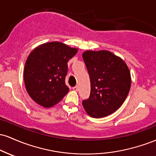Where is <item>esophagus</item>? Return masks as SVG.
<instances>
[{
	"mask_svg": "<svg viewBox=\"0 0 156 156\" xmlns=\"http://www.w3.org/2000/svg\"><path fill=\"white\" fill-rule=\"evenodd\" d=\"M73 90H74V91H76V92H77V91L78 90V86H76V87H73Z\"/></svg>",
	"mask_w": 156,
	"mask_h": 156,
	"instance_id": "34e87169",
	"label": "esophagus"
}]
</instances>
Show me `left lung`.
Segmentation results:
<instances>
[{
    "label": "left lung",
    "mask_w": 156,
    "mask_h": 156,
    "mask_svg": "<svg viewBox=\"0 0 156 156\" xmlns=\"http://www.w3.org/2000/svg\"><path fill=\"white\" fill-rule=\"evenodd\" d=\"M83 59L90 77L91 92L82 104L90 117H106L122 105L129 93V69L121 58L108 51H87Z\"/></svg>",
    "instance_id": "8db88e82"
}]
</instances>
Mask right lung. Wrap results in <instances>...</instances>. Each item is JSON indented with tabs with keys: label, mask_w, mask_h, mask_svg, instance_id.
Returning <instances> with one entry per match:
<instances>
[{
	"label": "right lung",
	"mask_w": 156,
	"mask_h": 156,
	"mask_svg": "<svg viewBox=\"0 0 156 156\" xmlns=\"http://www.w3.org/2000/svg\"><path fill=\"white\" fill-rule=\"evenodd\" d=\"M78 49L58 42L40 44L31 52L24 69V81L28 94L42 106L58 103L69 92L65 83L67 62Z\"/></svg>",
	"instance_id": "obj_1"
}]
</instances>
